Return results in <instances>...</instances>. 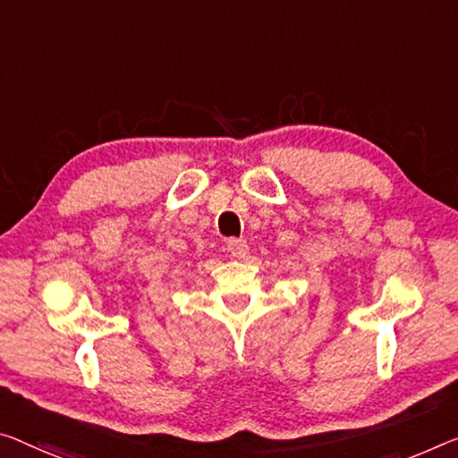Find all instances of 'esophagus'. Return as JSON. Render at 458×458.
<instances>
[{
  "instance_id": "esophagus-1",
  "label": "esophagus",
  "mask_w": 458,
  "mask_h": 458,
  "mask_svg": "<svg viewBox=\"0 0 458 458\" xmlns=\"http://www.w3.org/2000/svg\"><path fill=\"white\" fill-rule=\"evenodd\" d=\"M227 251H229L233 258L242 259V258L248 256L250 245H248V242H245L243 237H233V239H227Z\"/></svg>"
}]
</instances>
